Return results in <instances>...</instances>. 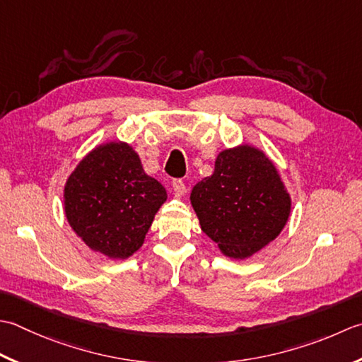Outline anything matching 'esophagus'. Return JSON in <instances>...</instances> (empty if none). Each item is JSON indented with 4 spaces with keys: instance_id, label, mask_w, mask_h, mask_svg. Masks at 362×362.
Masks as SVG:
<instances>
[{
    "instance_id": "34e87169",
    "label": "esophagus",
    "mask_w": 362,
    "mask_h": 362,
    "mask_svg": "<svg viewBox=\"0 0 362 362\" xmlns=\"http://www.w3.org/2000/svg\"><path fill=\"white\" fill-rule=\"evenodd\" d=\"M173 189H175V192L178 195H184L186 194V182H184L181 178H176V180H173Z\"/></svg>"
}]
</instances>
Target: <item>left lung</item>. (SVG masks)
Instances as JSON below:
<instances>
[{"instance_id":"left-lung-1","label":"left lung","mask_w":362,"mask_h":362,"mask_svg":"<svg viewBox=\"0 0 362 362\" xmlns=\"http://www.w3.org/2000/svg\"><path fill=\"white\" fill-rule=\"evenodd\" d=\"M190 203L202 230L235 259L274 240L291 214V197L275 165L247 145L218 154L214 173L192 189Z\"/></svg>"}]
</instances>
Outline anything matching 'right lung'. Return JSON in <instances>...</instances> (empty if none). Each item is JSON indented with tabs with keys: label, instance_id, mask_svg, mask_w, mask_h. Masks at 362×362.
<instances>
[{
	"label": "right lung",
	"instance_id": "add662e5",
	"mask_svg": "<svg viewBox=\"0 0 362 362\" xmlns=\"http://www.w3.org/2000/svg\"><path fill=\"white\" fill-rule=\"evenodd\" d=\"M64 198L69 223L86 245L124 259L142 247L167 192L144 172L128 144L110 142L79 162Z\"/></svg>",
	"mask_w": 362,
	"mask_h": 362
}]
</instances>
